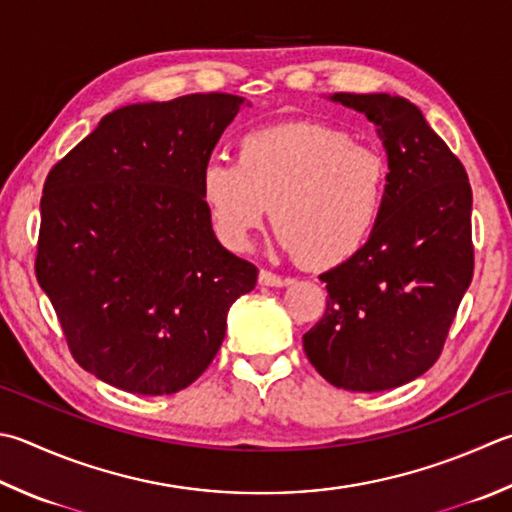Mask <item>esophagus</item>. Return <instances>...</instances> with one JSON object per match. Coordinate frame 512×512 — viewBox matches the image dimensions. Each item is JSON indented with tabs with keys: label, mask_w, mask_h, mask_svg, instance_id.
Returning <instances> with one entry per match:
<instances>
[{
	"label": "esophagus",
	"mask_w": 512,
	"mask_h": 512,
	"mask_svg": "<svg viewBox=\"0 0 512 512\" xmlns=\"http://www.w3.org/2000/svg\"><path fill=\"white\" fill-rule=\"evenodd\" d=\"M258 283L265 287H285V285H292V278H283L274 272H267V269H260Z\"/></svg>",
	"instance_id": "obj_1"
}]
</instances>
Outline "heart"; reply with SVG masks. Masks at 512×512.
<instances>
[{
  "label": "heart",
  "instance_id": "obj_1",
  "mask_svg": "<svg viewBox=\"0 0 512 512\" xmlns=\"http://www.w3.org/2000/svg\"><path fill=\"white\" fill-rule=\"evenodd\" d=\"M202 200L223 243L245 252L269 207L278 243L312 267H336L368 243L388 194V162L345 131L294 122L240 138L236 162L202 169Z\"/></svg>",
  "mask_w": 512,
  "mask_h": 512
}]
</instances>
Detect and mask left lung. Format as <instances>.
<instances>
[{
    "label": "left lung",
    "instance_id": "left-lung-1",
    "mask_svg": "<svg viewBox=\"0 0 512 512\" xmlns=\"http://www.w3.org/2000/svg\"><path fill=\"white\" fill-rule=\"evenodd\" d=\"M330 100L376 127L388 194L361 252L321 274L330 298L303 347L336 388L383 392L439 359L472 281V191L464 165L406 98L334 93Z\"/></svg>",
    "mask_w": 512,
    "mask_h": 512
}]
</instances>
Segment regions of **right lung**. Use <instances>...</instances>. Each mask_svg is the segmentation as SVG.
<instances>
[{"label":"right lung","instance_id":"right-lung-1","mask_svg":"<svg viewBox=\"0 0 512 512\" xmlns=\"http://www.w3.org/2000/svg\"><path fill=\"white\" fill-rule=\"evenodd\" d=\"M245 98L194 93L104 115L48 173L35 274L75 361L133 394L185 390L258 269L218 243L202 169Z\"/></svg>","mask_w":512,"mask_h":512}]
</instances>
